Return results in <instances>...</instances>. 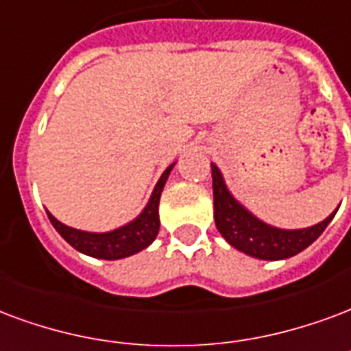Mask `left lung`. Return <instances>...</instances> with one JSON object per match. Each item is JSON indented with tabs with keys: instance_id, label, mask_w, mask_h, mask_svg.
Segmentation results:
<instances>
[{
	"instance_id": "left-lung-1",
	"label": "left lung",
	"mask_w": 351,
	"mask_h": 351,
	"mask_svg": "<svg viewBox=\"0 0 351 351\" xmlns=\"http://www.w3.org/2000/svg\"><path fill=\"white\" fill-rule=\"evenodd\" d=\"M212 188H214L215 227L225 240L241 253L261 261H281L301 253L326 230L337 212L314 227L301 230H281L269 227L228 193L219 169L212 163Z\"/></svg>"
}]
</instances>
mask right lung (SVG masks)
<instances>
[{"instance_id": "add662e5", "label": "right lung", "mask_w": 351, "mask_h": 351, "mask_svg": "<svg viewBox=\"0 0 351 351\" xmlns=\"http://www.w3.org/2000/svg\"><path fill=\"white\" fill-rule=\"evenodd\" d=\"M171 167L163 171V175L160 176V180L156 184L152 197H150L149 204L145 206L139 217H136L134 221L124 225V227L111 230V232H83L77 228L66 227L61 221H57L56 217L48 212L51 225L56 227L59 234L63 236L64 240L69 241L70 245L77 249L80 253L95 256V258H104V261H119L124 256L136 255L145 247H149L150 243L156 240V234L160 230V215H158V204H160V195L162 189L165 186Z\"/></svg>"}]
</instances>
